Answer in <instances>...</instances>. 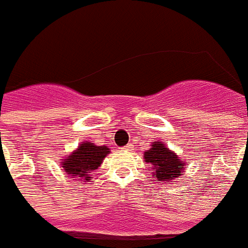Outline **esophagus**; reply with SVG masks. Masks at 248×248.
<instances>
[{
	"label": "esophagus",
	"instance_id": "34e87169",
	"mask_svg": "<svg viewBox=\"0 0 248 248\" xmlns=\"http://www.w3.org/2000/svg\"><path fill=\"white\" fill-rule=\"evenodd\" d=\"M132 145H126V146L122 147V151H126V153H128V151H132Z\"/></svg>",
	"mask_w": 248,
	"mask_h": 248
}]
</instances>
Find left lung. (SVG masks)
<instances>
[{"label":"left lung","mask_w":248,"mask_h":248,"mask_svg":"<svg viewBox=\"0 0 248 248\" xmlns=\"http://www.w3.org/2000/svg\"><path fill=\"white\" fill-rule=\"evenodd\" d=\"M143 159L145 163L151 165L149 171L153 174L156 182H172L184 175V170L186 169L184 160L180 159L161 141L151 143V147L143 153Z\"/></svg>","instance_id":"left-lung-1"}]
</instances>
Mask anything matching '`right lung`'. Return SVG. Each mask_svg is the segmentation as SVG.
Returning <instances> with one entry per match:
<instances>
[{"mask_svg":"<svg viewBox=\"0 0 248 248\" xmlns=\"http://www.w3.org/2000/svg\"><path fill=\"white\" fill-rule=\"evenodd\" d=\"M111 153L109 147L97 146L93 142L83 141L79 143L76 150H73L69 155L60 160V165L63 171L69 178H74L76 180H92V172L103 163L106 156Z\"/></svg>","mask_w":248,"mask_h":248,"instance_id":"1","label":"right lung"}]
</instances>
